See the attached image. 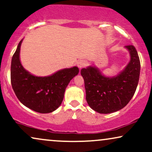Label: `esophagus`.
I'll use <instances>...</instances> for the list:
<instances>
[{
  "label": "esophagus",
  "instance_id": "34e87169",
  "mask_svg": "<svg viewBox=\"0 0 152 152\" xmlns=\"http://www.w3.org/2000/svg\"><path fill=\"white\" fill-rule=\"evenodd\" d=\"M86 62L83 60H78V63H77V65H78V68H79V69L83 68L85 65H86Z\"/></svg>",
  "mask_w": 152,
  "mask_h": 152
}]
</instances>
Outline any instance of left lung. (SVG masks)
Returning <instances> with one entry per match:
<instances>
[{"label":"left lung","instance_id":"1","mask_svg":"<svg viewBox=\"0 0 152 152\" xmlns=\"http://www.w3.org/2000/svg\"><path fill=\"white\" fill-rule=\"evenodd\" d=\"M125 47L129 50L131 60L117 76L106 77L92 66L80 71L84 78L87 102L96 112L108 114L120 110L135 94L139 81L140 62L134 46Z\"/></svg>","mask_w":152,"mask_h":152}]
</instances>
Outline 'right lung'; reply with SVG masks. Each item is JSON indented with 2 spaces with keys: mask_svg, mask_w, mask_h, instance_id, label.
I'll return each instance as SVG.
<instances>
[{
  "mask_svg": "<svg viewBox=\"0 0 152 152\" xmlns=\"http://www.w3.org/2000/svg\"><path fill=\"white\" fill-rule=\"evenodd\" d=\"M22 40L12 56L11 84L20 102L35 112L48 113L62 104L64 91L70 80L79 72L77 66L60 70L47 77H37L21 65L19 53Z\"/></svg>",
  "mask_w": 152,
  "mask_h": 152,
  "instance_id": "1",
  "label": "right lung"
}]
</instances>
